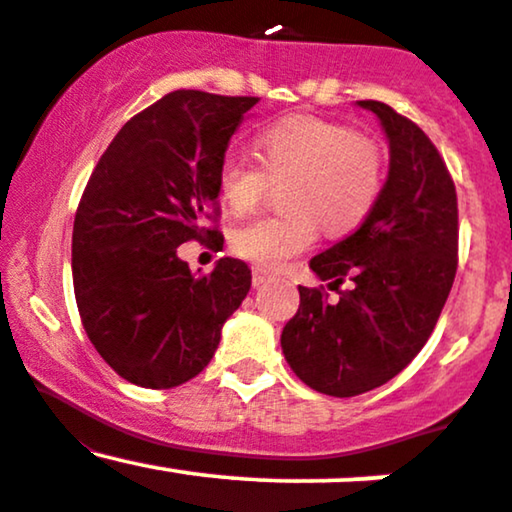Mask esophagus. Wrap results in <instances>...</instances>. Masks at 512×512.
I'll return each instance as SVG.
<instances>
[{"label": "esophagus", "mask_w": 512, "mask_h": 512, "mask_svg": "<svg viewBox=\"0 0 512 512\" xmlns=\"http://www.w3.org/2000/svg\"><path fill=\"white\" fill-rule=\"evenodd\" d=\"M274 276L272 274H264L262 269H255V272H252V286H264L267 284V281H272Z\"/></svg>", "instance_id": "obj_1"}]
</instances>
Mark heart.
Returning <instances> with one entry per match:
<instances>
[{
	"label": "heart",
	"instance_id": "1",
	"mask_svg": "<svg viewBox=\"0 0 512 512\" xmlns=\"http://www.w3.org/2000/svg\"><path fill=\"white\" fill-rule=\"evenodd\" d=\"M260 167L228 151L216 185L233 214L260 204L269 182H284V214L240 223L231 250L257 269H279L313 245L317 222L327 236L356 231L378 204L385 185V154L378 142L320 117H291L264 127L255 139Z\"/></svg>",
	"mask_w": 512,
	"mask_h": 512
}]
</instances>
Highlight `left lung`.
<instances>
[{"mask_svg": "<svg viewBox=\"0 0 512 512\" xmlns=\"http://www.w3.org/2000/svg\"><path fill=\"white\" fill-rule=\"evenodd\" d=\"M390 170L378 204L349 238L310 260L339 289L298 286L301 305L281 332L293 373L322 395L354 397L385 385L424 349L457 272V195L424 129L380 101Z\"/></svg>", "mask_w": 512, "mask_h": 512, "instance_id": "8db88e82", "label": "left lung"}]
</instances>
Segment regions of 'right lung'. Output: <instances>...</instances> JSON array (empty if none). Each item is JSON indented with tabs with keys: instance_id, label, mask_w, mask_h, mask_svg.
<instances>
[{
	"instance_id": "add662e5",
	"label": "right lung",
	"mask_w": 512,
	"mask_h": 512,
	"mask_svg": "<svg viewBox=\"0 0 512 512\" xmlns=\"http://www.w3.org/2000/svg\"><path fill=\"white\" fill-rule=\"evenodd\" d=\"M260 98L173 91L134 115L93 168L74 216L72 276L84 330L117 375L149 390L207 368L221 327L248 296V264L195 274L187 240L216 243V170Z\"/></svg>"
}]
</instances>
